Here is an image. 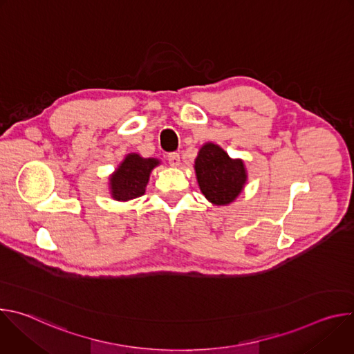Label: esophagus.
<instances>
[{"instance_id":"obj_1","label":"esophagus","mask_w":354,"mask_h":354,"mask_svg":"<svg viewBox=\"0 0 354 354\" xmlns=\"http://www.w3.org/2000/svg\"><path fill=\"white\" fill-rule=\"evenodd\" d=\"M168 161H169V165L174 167V168H176V167L180 165V157H179L178 153H171V154H168Z\"/></svg>"}]
</instances>
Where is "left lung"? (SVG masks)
<instances>
[{"mask_svg":"<svg viewBox=\"0 0 354 354\" xmlns=\"http://www.w3.org/2000/svg\"><path fill=\"white\" fill-rule=\"evenodd\" d=\"M194 172L200 192L214 206L231 205L248 182L243 160L231 158L214 142L201 145L194 160Z\"/></svg>","mask_w":354,"mask_h":354,"instance_id":"8db88e82","label":"left lung"}]
</instances>
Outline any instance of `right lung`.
Masks as SVG:
<instances>
[{"instance_id":"1","label":"right lung","mask_w":354,"mask_h":354,"mask_svg":"<svg viewBox=\"0 0 354 354\" xmlns=\"http://www.w3.org/2000/svg\"><path fill=\"white\" fill-rule=\"evenodd\" d=\"M161 161L158 158H142L130 153L109 176V193L113 200L129 201L145 193L149 175Z\"/></svg>"}]
</instances>
